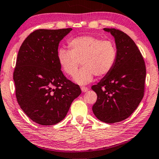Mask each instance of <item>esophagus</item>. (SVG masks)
Wrapping results in <instances>:
<instances>
[{"mask_svg":"<svg viewBox=\"0 0 159 159\" xmlns=\"http://www.w3.org/2000/svg\"><path fill=\"white\" fill-rule=\"evenodd\" d=\"M81 90H82V92L85 93V92H87L88 90H89V89H88L87 87H81Z\"/></svg>","mask_w":159,"mask_h":159,"instance_id":"34e87169","label":"esophagus"}]
</instances>
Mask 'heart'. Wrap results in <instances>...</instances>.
<instances>
[{"label": "heart", "mask_w": 159, "mask_h": 159, "mask_svg": "<svg viewBox=\"0 0 159 159\" xmlns=\"http://www.w3.org/2000/svg\"><path fill=\"white\" fill-rule=\"evenodd\" d=\"M69 51L61 48L57 53V59L63 71L73 76L80 62L82 68L74 76L79 85H86L94 75L104 77L112 70L117 59V49L110 40L85 35L75 37L68 42Z\"/></svg>", "instance_id": "heart-1"}]
</instances>
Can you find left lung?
Instances as JSON below:
<instances>
[{
    "label": "left lung",
    "instance_id": "1",
    "mask_svg": "<svg viewBox=\"0 0 159 159\" xmlns=\"http://www.w3.org/2000/svg\"><path fill=\"white\" fill-rule=\"evenodd\" d=\"M103 30L114 37L117 55L111 71L91 87L98 95L92 110L98 120L111 124L129 117L142 101L146 66L137 45L127 34L114 28Z\"/></svg>",
    "mask_w": 159,
    "mask_h": 159
}]
</instances>
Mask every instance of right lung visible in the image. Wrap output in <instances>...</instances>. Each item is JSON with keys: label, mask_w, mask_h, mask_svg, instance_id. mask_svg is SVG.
I'll return each mask as SVG.
<instances>
[{"label": "right lung", "mask_w": 159, "mask_h": 159, "mask_svg": "<svg viewBox=\"0 0 159 159\" xmlns=\"http://www.w3.org/2000/svg\"><path fill=\"white\" fill-rule=\"evenodd\" d=\"M71 30H37L19 49L13 73L17 100L25 114L39 125L61 122L81 93L79 85L63 74L57 59L59 42Z\"/></svg>", "instance_id": "right-lung-1"}]
</instances>
